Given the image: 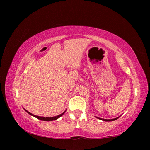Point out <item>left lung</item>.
<instances>
[{
	"mask_svg": "<svg viewBox=\"0 0 150 150\" xmlns=\"http://www.w3.org/2000/svg\"><path fill=\"white\" fill-rule=\"evenodd\" d=\"M120 116H119V117H120ZM119 117H117V118H113V119H104V118H98V117H96V118H98V119H100V120H104V121H106V122H108V121H113V120H116V119H118Z\"/></svg>",
	"mask_w": 150,
	"mask_h": 150,
	"instance_id": "1",
	"label": "left lung"
}]
</instances>
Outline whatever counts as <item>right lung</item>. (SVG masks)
I'll return each instance as SVG.
<instances>
[{
	"label": "right lung",
	"instance_id": "1",
	"mask_svg": "<svg viewBox=\"0 0 150 150\" xmlns=\"http://www.w3.org/2000/svg\"><path fill=\"white\" fill-rule=\"evenodd\" d=\"M24 110H25V109H24ZM26 110V111L29 114V115H30L31 116H34V117L37 118L38 119H39V120H43V121H52V120H57V118H59V117H61V116H62L63 115V114H64V113L65 112V111H66V110H65V112H63L62 114H61V115H58V116H54V117H42V116H36V115H33V114L30 113V112L27 111L26 110Z\"/></svg>",
	"mask_w": 150,
	"mask_h": 150
}]
</instances>
